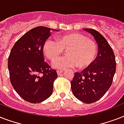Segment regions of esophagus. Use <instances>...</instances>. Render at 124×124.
I'll return each instance as SVG.
<instances>
[{"label": "esophagus", "mask_w": 124, "mask_h": 124, "mask_svg": "<svg viewBox=\"0 0 124 124\" xmlns=\"http://www.w3.org/2000/svg\"><path fill=\"white\" fill-rule=\"evenodd\" d=\"M62 72H63V71H62V70H57V71H56V73H57V74H58V75L62 73Z\"/></svg>", "instance_id": "obj_1"}]
</instances>
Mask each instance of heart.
I'll return each mask as SVG.
<instances>
[{
  "label": "heart",
  "instance_id": "1",
  "mask_svg": "<svg viewBox=\"0 0 124 124\" xmlns=\"http://www.w3.org/2000/svg\"><path fill=\"white\" fill-rule=\"evenodd\" d=\"M54 41L48 39L43 45L45 56L53 61L66 49L68 56L54 61L53 67L65 70L77 66L79 69L89 68L94 62L97 54V47L94 41L78 33L64 34L59 36Z\"/></svg>",
  "mask_w": 124,
  "mask_h": 124
}]
</instances>
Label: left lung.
<instances>
[{"instance_id": "left-lung-1", "label": "left lung", "mask_w": 124, "mask_h": 124, "mask_svg": "<svg viewBox=\"0 0 124 124\" xmlns=\"http://www.w3.org/2000/svg\"><path fill=\"white\" fill-rule=\"evenodd\" d=\"M92 35L98 44V54L94 62L81 73H75L71 81L76 98L91 104L100 100L111 85L116 71L115 56L106 39L96 30L84 29Z\"/></svg>"}]
</instances>
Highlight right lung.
<instances>
[{
  "label": "right lung",
  "instance_id": "obj_1",
  "mask_svg": "<svg viewBox=\"0 0 124 124\" xmlns=\"http://www.w3.org/2000/svg\"><path fill=\"white\" fill-rule=\"evenodd\" d=\"M39 26L31 29L16 42L8 58L9 78L18 95L30 103H40L51 95L56 70L44 62L43 45L51 31Z\"/></svg>",
  "mask_w": 124,
  "mask_h": 124
}]
</instances>
